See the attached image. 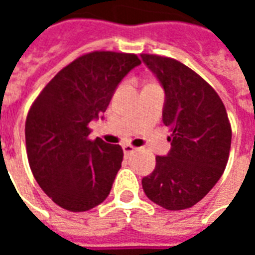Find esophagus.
<instances>
[{
  "label": "esophagus",
  "instance_id": "esophagus-1",
  "mask_svg": "<svg viewBox=\"0 0 255 255\" xmlns=\"http://www.w3.org/2000/svg\"><path fill=\"white\" fill-rule=\"evenodd\" d=\"M136 149H135L133 146H131V144H123V151H124V154H131Z\"/></svg>",
  "mask_w": 255,
  "mask_h": 255
}]
</instances>
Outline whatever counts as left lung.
I'll return each instance as SVG.
<instances>
[{
  "label": "left lung",
  "instance_id": "8db88e82",
  "mask_svg": "<svg viewBox=\"0 0 255 255\" xmlns=\"http://www.w3.org/2000/svg\"><path fill=\"white\" fill-rule=\"evenodd\" d=\"M165 93L162 123L171 150L155 157L142 179L150 201L168 210L194 206L223 175L231 149V124L217 93L198 73L169 57L140 54Z\"/></svg>",
  "mask_w": 255,
  "mask_h": 255
}]
</instances>
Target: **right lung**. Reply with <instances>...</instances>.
<instances>
[{
    "label": "right lung",
    "instance_id": "obj_1",
    "mask_svg": "<svg viewBox=\"0 0 255 255\" xmlns=\"http://www.w3.org/2000/svg\"><path fill=\"white\" fill-rule=\"evenodd\" d=\"M135 54L93 52L76 58L46 84L25 120L32 175L49 198L71 212L104 202L122 168L123 149L90 140V122L106 111Z\"/></svg>",
    "mask_w": 255,
    "mask_h": 255
}]
</instances>
